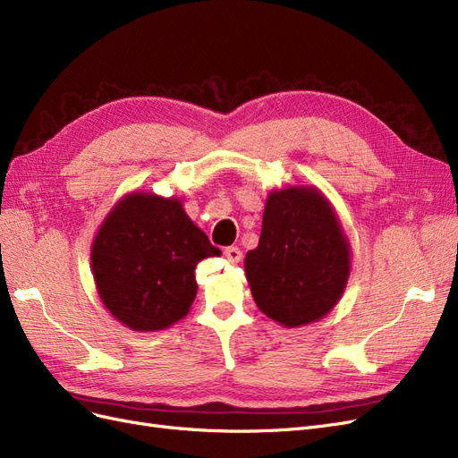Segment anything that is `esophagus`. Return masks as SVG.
Listing matches in <instances>:
<instances>
[{"mask_svg":"<svg viewBox=\"0 0 458 458\" xmlns=\"http://www.w3.org/2000/svg\"><path fill=\"white\" fill-rule=\"evenodd\" d=\"M225 257L228 259L230 264H238L243 255H242V250L238 247H226L225 249Z\"/></svg>","mask_w":458,"mask_h":458,"instance_id":"obj_1","label":"esophagus"}]
</instances>
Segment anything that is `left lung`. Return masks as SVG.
Listing matches in <instances>:
<instances>
[{
    "instance_id": "8db88e82",
    "label": "left lung",
    "mask_w": 458,
    "mask_h": 458,
    "mask_svg": "<svg viewBox=\"0 0 458 458\" xmlns=\"http://www.w3.org/2000/svg\"><path fill=\"white\" fill-rule=\"evenodd\" d=\"M352 267L350 242L331 201L316 186L272 190L245 276L262 314L284 327L327 316L341 301Z\"/></svg>"
}]
</instances>
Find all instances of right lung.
Returning a JSON list of instances; mask_svg holds the SVG:
<instances>
[{"instance_id":"1","label":"right lung","mask_w":458,"mask_h":458,"mask_svg":"<svg viewBox=\"0 0 458 458\" xmlns=\"http://www.w3.org/2000/svg\"><path fill=\"white\" fill-rule=\"evenodd\" d=\"M220 257L182 199L131 191L102 220L91 247L97 293L131 331L154 333L182 319L196 299V267Z\"/></svg>"}]
</instances>
